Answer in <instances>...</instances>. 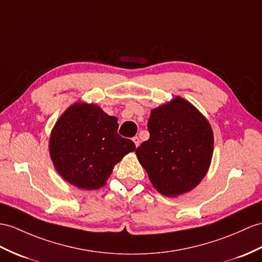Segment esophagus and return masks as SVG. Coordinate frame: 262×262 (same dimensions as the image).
Wrapping results in <instances>:
<instances>
[{
	"label": "esophagus",
	"mask_w": 262,
	"mask_h": 262,
	"mask_svg": "<svg viewBox=\"0 0 262 262\" xmlns=\"http://www.w3.org/2000/svg\"><path fill=\"white\" fill-rule=\"evenodd\" d=\"M132 140H133V142H135L136 146L138 148V146L140 145V139H139V137H135V138H133Z\"/></svg>",
	"instance_id": "esophagus-1"
}]
</instances>
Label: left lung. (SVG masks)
Here are the masks:
<instances>
[{"instance_id":"1","label":"left lung","mask_w":262,"mask_h":262,"mask_svg":"<svg viewBox=\"0 0 262 262\" xmlns=\"http://www.w3.org/2000/svg\"><path fill=\"white\" fill-rule=\"evenodd\" d=\"M150 138L136 151L159 193L178 196L206 177L213 153L209 121L189 101L176 97L151 110Z\"/></svg>"}]
</instances>
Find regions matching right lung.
Returning a JSON list of instances; mask_svg holds the SVG:
<instances>
[{"instance_id": "add662e5", "label": "right lung", "mask_w": 262, "mask_h": 262, "mask_svg": "<svg viewBox=\"0 0 262 262\" xmlns=\"http://www.w3.org/2000/svg\"><path fill=\"white\" fill-rule=\"evenodd\" d=\"M118 119L94 103L75 102L56 121L49 141L54 168L63 179L83 190H97L136 144L118 135Z\"/></svg>"}]
</instances>
